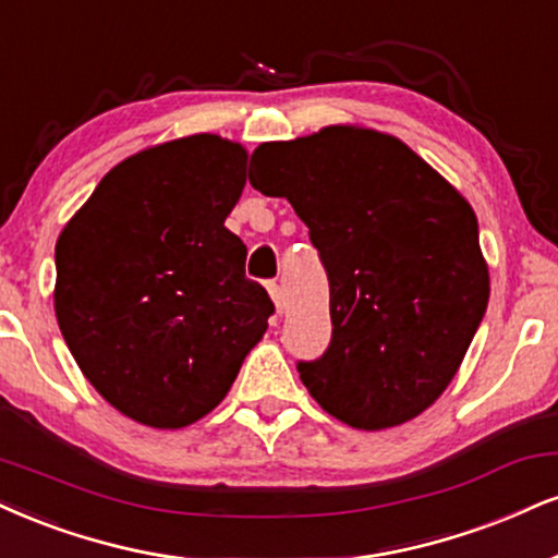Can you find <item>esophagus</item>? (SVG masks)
I'll use <instances>...</instances> for the list:
<instances>
[{
  "label": "esophagus",
  "mask_w": 558,
  "mask_h": 558,
  "mask_svg": "<svg viewBox=\"0 0 558 558\" xmlns=\"http://www.w3.org/2000/svg\"><path fill=\"white\" fill-rule=\"evenodd\" d=\"M267 291H270V296H272V301H275V308H278V314L283 312V306H286V301H283V288H280L278 283H267Z\"/></svg>",
  "instance_id": "esophagus-1"
}]
</instances>
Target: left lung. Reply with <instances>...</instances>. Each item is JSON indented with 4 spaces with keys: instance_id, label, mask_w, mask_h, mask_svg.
<instances>
[{
    "instance_id": "8db88e82",
    "label": "left lung",
    "mask_w": 558,
    "mask_h": 558,
    "mask_svg": "<svg viewBox=\"0 0 558 558\" xmlns=\"http://www.w3.org/2000/svg\"><path fill=\"white\" fill-rule=\"evenodd\" d=\"M250 184L293 205L330 280V345L296 364L308 395L364 432L424 413L488 306L473 207L398 137L359 126L259 145Z\"/></svg>"
}]
</instances>
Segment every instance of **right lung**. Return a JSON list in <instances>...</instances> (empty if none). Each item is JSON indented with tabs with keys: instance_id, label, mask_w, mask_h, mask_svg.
<instances>
[{
	"instance_id": "right-lung-1",
	"label": "right lung",
	"mask_w": 558,
	"mask_h": 558,
	"mask_svg": "<svg viewBox=\"0 0 558 558\" xmlns=\"http://www.w3.org/2000/svg\"><path fill=\"white\" fill-rule=\"evenodd\" d=\"M246 150L192 134L122 160L57 241V308L85 379L145 426L181 428L226 398L275 312L223 226Z\"/></svg>"
}]
</instances>
